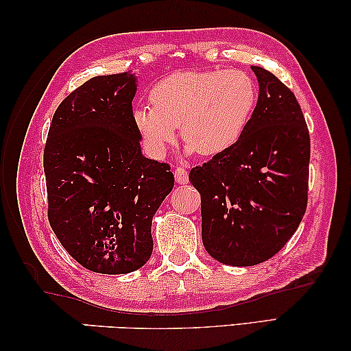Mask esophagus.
Instances as JSON below:
<instances>
[{
	"label": "esophagus",
	"instance_id": "esophagus-1",
	"mask_svg": "<svg viewBox=\"0 0 351 351\" xmlns=\"http://www.w3.org/2000/svg\"><path fill=\"white\" fill-rule=\"evenodd\" d=\"M174 177H176V182L179 183V185H185V183H188V171L185 168H176Z\"/></svg>",
	"mask_w": 351,
	"mask_h": 351
}]
</instances>
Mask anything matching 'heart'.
Masks as SVG:
<instances>
[{
	"instance_id": "heart-1",
	"label": "heart",
	"mask_w": 351,
	"mask_h": 351,
	"mask_svg": "<svg viewBox=\"0 0 351 351\" xmlns=\"http://www.w3.org/2000/svg\"><path fill=\"white\" fill-rule=\"evenodd\" d=\"M149 97L152 106H136L132 119L152 157H166L179 124L186 152L213 157L230 151L244 135L258 88L244 71L188 70L160 79Z\"/></svg>"
}]
</instances>
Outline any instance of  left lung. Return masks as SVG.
Listing matches in <instances>:
<instances>
[{"instance_id":"1","label":"left lung","mask_w":351,"mask_h":351,"mask_svg":"<svg viewBox=\"0 0 351 351\" xmlns=\"http://www.w3.org/2000/svg\"><path fill=\"white\" fill-rule=\"evenodd\" d=\"M258 101L230 151L189 172L200 193L202 243L216 261L255 266L291 239L308 204L309 134L292 91L261 66Z\"/></svg>"}]
</instances>
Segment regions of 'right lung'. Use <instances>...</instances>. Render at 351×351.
Listing matches in <instances>:
<instances>
[{
    "mask_svg": "<svg viewBox=\"0 0 351 351\" xmlns=\"http://www.w3.org/2000/svg\"><path fill=\"white\" fill-rule=\"evenodd\" d=\"M135 73L96 76L51 121L45 176L51 228L88 271L117 275L152 255V217L174 186L169 165L146 158L132 119Z\"/></svg>",
    "mask_w": 351,
    "mask_h": 351,
    "instance_id": "1",
    "label": "right lung"
}]
</instances>
